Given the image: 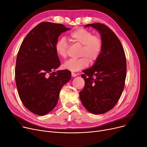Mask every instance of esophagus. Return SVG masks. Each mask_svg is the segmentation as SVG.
Here are the masks:
<instances>
[{"instance_id":"obj_1","label":"esophagus","mask_w":147,"mask_h":147,"mask_svg":"<svg viewBox=\"0 0 147 147\" xmlns=\"http://www.w3.org/2000/svg\"><path fill=\"white\" fill-rule=\"evenodd\" d=\"M71 76H72V77H73V78H75V77L77 76V74L74 73H71Z\"/></svg>"}]
</instances>
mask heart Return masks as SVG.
Segmentation results:
<instances>
[{
	"instance_id": "b5f03b06",
	"label": "heart",
	"mask_w": 147,
	"mask_h": 147,
	"mask_svg": "<svg viewBox=\"0 0 147 147\" xmlns=\"http://www.w3.org/2000/svg\"><path fill=\"white\" fill-rule=\"evenodd\" d=\"M71 40L82 46L79 59H71L64 64V68L72 72H76L86 68L89 61L94 63L100 56L102 48V40L99 35H93L90 31L79 28L69 34ZM58 55L63 58L67 57L68 42L64 37L59 38L55 45Z\"/></svg>"
}]
</instances>
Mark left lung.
<instances>
[{
    "instance_id": "left-lung-1",
    "label": "left lung",
    "mask_w": 147,
    "mask_h": 147,
    "mask_svg": "<svg viewBox=\"0 0 147 147\" xmlns=\"http://www.w3.org/2000/svg\"><path fill=\"white\" fill-rule=\"evenodd\" d=\"M96 29L102 40L100 56L90 68L82 74L85 84L80 92L84 108L94 114H104L111 110L120 99L126 77V59L117 36L103 24L94 23L84 27Z\"/></svg>"
}]
</instances>
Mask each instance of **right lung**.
Returning <instances> with one entry per match:
<instances>
[{
  "label": "right lung",
  "instance_id": "right-lung-1",
  "mask_svg": "<svg viewBox=\"0 0 147 147\" xmlns=\"http://www.w3.org/2000/svg\"><path fill=\"white\" fill-rule=\"evenodd\" d=\"M70 28L42 22L27 34L18 51L15 82L21 101L32 113L44 115L58 103L61 89L70 80L71 72L58 70L61 65L55 45L61 33Z\"/></svg>",
  "mask_w": 147,
  "mask_h": 147
}]
</instances>
